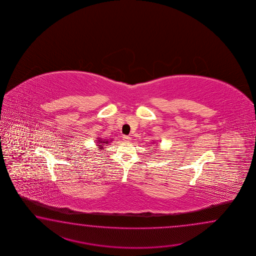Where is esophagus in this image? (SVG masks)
<instances>
[{"instance_id": "34e87169", "label": "esophagus", "mask_w": 256, "mask_h": 256, "mask_svg": "<svg viewBox=\"0 0 256 256\" xmlns=\"http://www.w3.org/2000/svg\"><path fill=\"white\" fill-rule=\"evenodd\" d=\"M122 140H124V142H128L130 141V138L129 137V136H124V137H122Z\"/></svg>"}]
</instances>
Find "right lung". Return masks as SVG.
<instances>
[{
    "label": "right lung",
    "instance_id": "right-lung-1",
    "mask_svg": "<svg viewBox=\"0 0 256 256\" xmlns=\"http://www.w3.org/2000/svg\"><path fill=\"white\" fill-rule=\"evenodd\" d=\"M112 139H110V141H109V140H105V139H102L100 137H98L97 140H95V141L97 142V146H98V149L102 150L104 146H108L110 142H112Z\"/></svg>",
    "mask_w": 256,
    "mask_h": 256
}]
</instances>
